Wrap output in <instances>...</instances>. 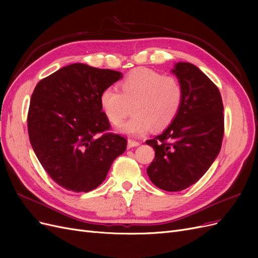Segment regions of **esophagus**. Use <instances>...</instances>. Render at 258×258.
I'll use <instances>...</instances> for the list:
<instances>
[{
    "label": "esophagus",
    "mask_w": 258,
    "mask_h": 258,
    "mask_svg": "<svg viewBox=\"0 0 258 258\" xmlns=\"http://www.w3.org/2000/svg\"><path fill=\"white\" fill-rule=\"evenodd\" d=\"M128 148H132V147H137L140 145V142L138 141H134V140H128Z\"/></svg>",
    "instance_id": "esophagus-1"
}]
</instances>
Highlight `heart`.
Instances as JSON below:
<instances>
[{
    "label": "heart",
    "mask_w": 258,
    "mask_h": 258,
    "mask_svg": "<svg viewBox=\"0 0 258 258\" xmlns=\"http://www.w3.org/2000/svg\"><path fill=\"white\" fill-rule=\"evenodd\" d=\"M120 92L112 87L100 95V104L113 124L122 121L132 105V117L117 131L127 136H142L153 127L160 130L174 120L183 102V86L176 77L154 70L139 68L119 84Z\"/></svg>",
    "instance_id": "b5f03b06"
}]
</instances>
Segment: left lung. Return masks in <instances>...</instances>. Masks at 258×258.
<instances>
[{"instance_id": "1", "label": "left lung", "mask_w": 258, "mask_h": 258, "mask_svg": "<svg viewBox=\"0 0 258 258\" xmlns=\"http://www.w3.org/2000/svg\"><path fill=\"white\" fill-rule=\"evenodd\" d=\"M171 72L183 86V102L169 127L146 141L155 150L147 175L158 188L179 191L198 182L218 156L224 106L220 90L196 66L177 62Z\"/></svg>"}]
</instances>
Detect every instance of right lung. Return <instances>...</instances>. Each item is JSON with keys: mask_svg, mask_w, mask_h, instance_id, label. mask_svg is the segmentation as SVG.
Instances as JSON below:
<instances>
[{"mask_svg": "<svg viewBox=\"0 0 258 258\" xmlns=\"http://www.w3.org/2000/svg\"><path fill=\"white\" fill-rule=\"evenodd\" d=\"M121 77L113 70L73 63L36 85L28 113L30 142L44 170L68 190L97 188L126 151L124 138L99 136L110 129L100 95Z\"/></svg>", "mask_w": 258, "mask_h": 258, "instance_id": "add662e5", "label": "right lung"}]
</instances>
